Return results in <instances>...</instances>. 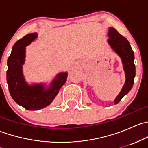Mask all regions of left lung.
Instances as JSON below:
<instances>
[{
  "label": "left lung",
  "instance_id": "1",
  "mask_svg": "<svg viewBox=\"0 0 148 148\" xmlns=\"http://www.w3.org/2000/svg\"><path fill=\"white\" fill-rule=\"evenodd\" d=\"M108 43L112 49L115 51L122 59L124 71L125 73V83L122 91L114 99V104H118L125 95L132 89L135 77V66L134 64V52L131 48L129 41L125 37L119 34L114 28H110L108 32Z\"/></svg>",
  "mask_w": 148,
  "mask_h": 148
}]
</instances>
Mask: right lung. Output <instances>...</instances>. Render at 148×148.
<instances>
[{"label": "right lung", "mask_w": 148, "mask_h": 148, "mask_svg": "<svg viewBox=\"0 0 148 148\" xmlns=\"http://www.w3.org/2000/svg\"><path fill=\"white\" fill-rule=\"evenodd\" d=\"M36 37V33L29 34L16 41L7 62V83L10 96L18 104L28 110H41L49 105L64 84L68 75L67 72L59 73L48 89H45L43 84L28 85L26 82L22 71L26 46Z\"/></svg>", "instance_id": "obj_1"}]
</instances>
